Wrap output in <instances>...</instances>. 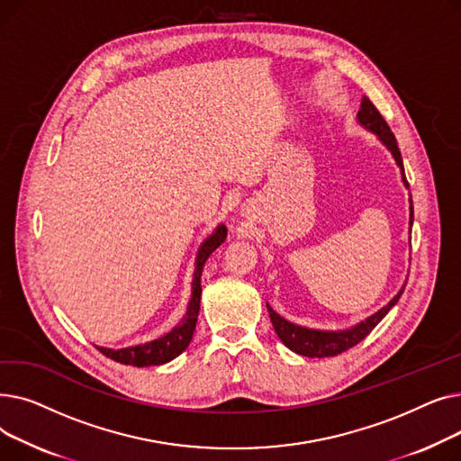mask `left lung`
I'll return each mask as SVG.
<instances>
[{"label":"left lung","instance_id":"1","mask_svg":"<svg viewBox=\"0 0 461 461\" xmlns=\"http://www.w3.org/2000/svg\"><path fill=\"white\" fill-rule=\"evenodd\" d=\"M357 121L366 131L374 132L384 148L391 151V155L394 157L400 172H402V181H403L405 188H409V183L405 179L402 153L398 149V141H396L391 127L386 125V121L381 117L379 110L372 104L368 96H362ZM411 226H413V200H411V194H409V233H411ZM409 240H411V237H409ZM403 289H405V285H402V289L389 301V304H384L381 310L372 313L370 318H366L365 321H360L349 329H342V330H320V329L295 325L292 321L284 320L280 313H276L269 304H267V310H269V318L273 321L275 332L278 334V338L285 348H289L303 357L323 358V357L340 355V353L351 349L353 346H357L358 342L365 340V338L375 329V325L386 316V313H389V310L400 301Z\"/></svg>","mask_w":461,"mask_h":461}]
</instances>
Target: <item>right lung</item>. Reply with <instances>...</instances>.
Masks as SVG:
<instances>
[{"mask_svg":"<svg viewBox=\"0 0 461 461\" xmlns=\"http://www.w3.org/2000/svg\"><path fill=\"white\" fill-rule=\"evenodd\" d=\"M226 237H228V228L224 224L216 226V230L203 240L202 247L198 249L196 267H194V276H192V295H190V301L186 306V313L172 330L157 338V340L138 344L132 348L110 349V348L96 346V349H99L103 355H106L108 358L121 362V365L138 366V368L166 365V362L179 357L188 348L192 336H194V329H196V323H198L203 265L209 259V256L224 243Z\"/></svg>","mask_w":461,"mask_h":461,"instance_id":"obj_1","label":"right lung"}]
</instances>
